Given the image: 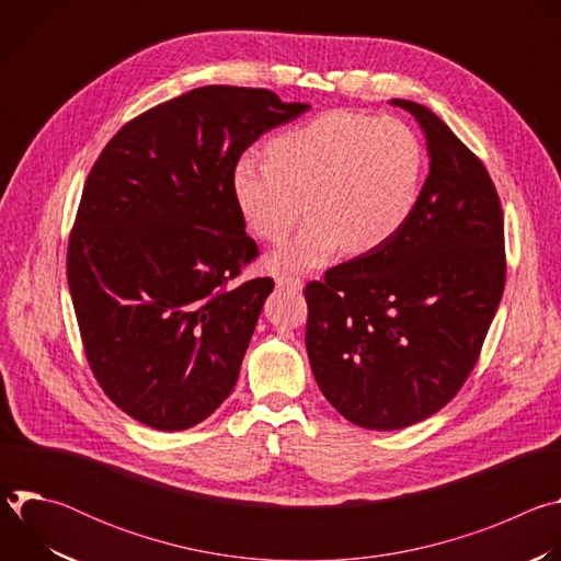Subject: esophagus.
<instances>
[{
  "mask_svg": "<svg viewBox=\"0 0 561 561\" xmlns=\"http://www.w3.org/2000/svg\"><path fill=\"white\" fill-rule=\"evenodd\" d=\"M277 288L279 290H290V293H301L304 282L297 277H277Z\"/></svg>",
  "mask_w": 561,
  "mask_h": 561,
  "instance_id": "34e87169",
  "label": "esophagus"
}]
</instances>
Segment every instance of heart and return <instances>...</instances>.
I'll return each mask as SVG.
<instances>
[{"mask_svg":"<svg viewBox=\"0 0 561 561\" xmlns=\"http://www.w3.org/2000/svg\"><path fill=\"white\" fill-rule=\"evenodd\" d=\"M424 180V148L397 117L329 111L277 135L268 159L244 152L230 175L232 199L266 242H282L306 210V226L268 257L277 273L327 266L344 247L370 253L411 219Z\"/></svg>","mask_w":561,"mask_h":561,"instance_id":"1","label":"heart"}]
</instances>
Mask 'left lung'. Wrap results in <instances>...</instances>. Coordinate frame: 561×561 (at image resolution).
<instances>
[{"instance_id": "left-lung-1", "label": "left lung", "mask_w": 561, "mask_h": 561, "mask_svg": "<svg viewBox=\"0 0 561 561\" xmlns=\"http://www.w3.org/2000/svg\"><path fill=\"white\" fill-rule=\"evenodd\" d=\"M420 124L431 169L388 244L310 282L306 351L319 390L355 426L397 431L457 394L497 312L504 215L484 164L426 106L390 100Z\"/></svg>"}]
</instances>
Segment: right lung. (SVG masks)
I'll return each instance as SVG.
<instances>
[{"label":"right lung","mask_w":561,"mask_h":561,"mask_svg":"<svg viewBox=\"0 0 561 561\" xmlns=\"http://www.w3.org/2000/svg\"><path fill=\"white\" fill-rule=\"evenodd\" d=\"M308 108L266 89L202 87L128 122L98 157L66 275L91 370L133 420L186 431L234 388L275 284L230 286L257 257L232 167Z\"/></svg>","instance_id":"right-lung-1"}]
</instances>
